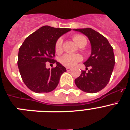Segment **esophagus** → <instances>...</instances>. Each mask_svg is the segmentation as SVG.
Returning a JSON list of instances; mask_svg holds the SVG:
<instances>
[{"instance_id":"34e87169","label":"esophagus","mask_w":130,"mask_h":130,"mask_svg":"<svg viewBox=\"0 0 130 130\" xmlns=\"http://www.w3.org/2000/svg\"><path fill=\"white\" fill-rule=\"evenodd\" d=\"M71 70H72V68L70 67H66V70L67 71H70Z\"/></svg>"}]
</instances>
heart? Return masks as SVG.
<instances>
[{
    "label": "heart",
    "instance_id": "b5f03b06",
    "mask_svg": "<svg viewBox=\"0 0 130 130\" xmlns=\"http://www.w3.org/2000/svg\"><path fill=\"white\" fill-rule=\"evenodd\" d=\"M73 41L78 45H81L83 43H86L87 44V39L83 36L80 35V34H77L73 36ZM62 44H63V39L62 38H60L57 40L55 43V50L57 53H59L62 51ZM82 58L81 56L77 55H70V54H66L64 56L60 58V62L67 67H72L75 66V64L79 61H81Z\"/></svg>",
    "mask_w": 130,
    "mask_h": 130
}]
</instances>
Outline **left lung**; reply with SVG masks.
Segmentation results:
<instances>
[{"instance_id":"left-lung-1","label":"left lung","mask_w":130,"mask_h":130,"mask_svg":"<svg viewBox=\"0 0 130 130\" xmlns=\"http://www.w3.org/2000/svg\"><path fill=\"white\" fill-rule=\"evenodd\" d=\"M88 38L91 44V55L84 64L91 66L88 72L83 70L75 79L77 87L83 92L96 93L107 85L115 66L113 48L104 36L90 28L73 29Z\"/></svg>"}]
</instances>
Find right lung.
Masks as SVG:
<instances>
[{"label":"right lung","mask_w":130,"mask_h":130,"mask_svg":"<svg viewBox=\"0 0 130 130\" xmlns=\"http://www.w3.org/2000/svg\"><path fill=\"white\" fill-rule=\"evenodd\" d=\"M70 28L43 26L28 36L18 53V66L24 83L36 93L49 92L55 89L66 68L54 60L55 43L58 38ZM49 61L57 64L50 70L46 68Z\"/></svg>","instance_id":"add662e5"}]
</instances>
